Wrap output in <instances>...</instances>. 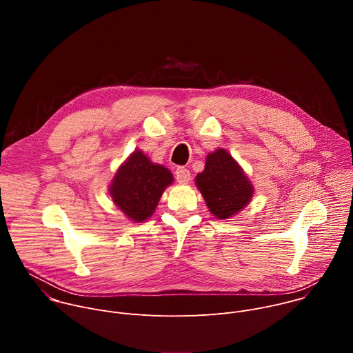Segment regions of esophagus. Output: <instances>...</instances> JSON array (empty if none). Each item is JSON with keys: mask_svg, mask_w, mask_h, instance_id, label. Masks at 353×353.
I'll return each instance as SVG.
<instances>
[{"mask_svg": "<svg viewBox=\"0 0 353 353\" xmlns=\"http://www.w3.org/2000/svg\"><path fill=\"white\" fill-rule=\"evenodd\" d=\"M176 180L179 181V183H188L190 180H191V173H190V170L188 169H185V168H177L176 169Z\"/></svg>", "mask_w": 353, "mask_h": 353, "instance_id": "34e87169", "label": "esophagus"}]
</instances>
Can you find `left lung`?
I'll list each match as a JSON object with an SVG mask.
<instances>
[{
	"mask_svg": "<svg viewBox=\"0 0 353 353\" xmlns=\"http://www.w3.org/2000/svg\"><path fill=\"white\" fill-rule=\"evenodd\" d=\"M210 211L219 219H228L243 210L253 195V185L225 149L207 157L205 169L195 177Z\"/></svg>",
	"mask_w": 353,
	"mask_h": 353,
	"instance_id": "1",
	"label": "left lung"
}]
</instances>
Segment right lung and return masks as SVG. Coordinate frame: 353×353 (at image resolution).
I'll return each mask as SVG.
<instances>
[{
	"label": "right lung",
	"mask_w": 353,
	"mask_h": 353,
	"mask_svg": "<svg viewBox=\"0 0 353 353\" xmlns=\"http://www.w3.org/2000/svg\"><path fill=\"white\" fill-rule=\"evenodd\" d=\"M172 181L169 169L154 165L135 150L114 176L110 194L116 205L130 219L142 222L154 214L163 190Z\"/></svg>",
	"instance_id": "1"
}]
</instances>
